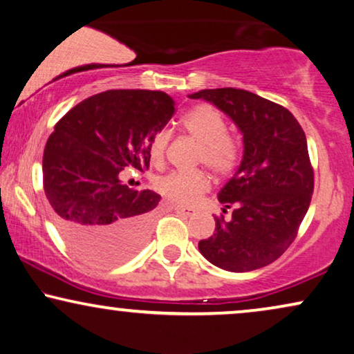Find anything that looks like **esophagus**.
<instances>
[{"instance_id":"34e87169","label":"esophagus","mask_w":354,"mask_h":354,"mask_svg":"<svg viewBox=\"0 0 354 354\" xmlns=\"http://www.w3.org/2000/svg\"><path fill=\"white\" fill-rule=\"evenodd\" d=\"M174 211H177V212H180V214H185V216H192L193 212V209H190V207H183V206H174Z\"/></svg>"}]
</instances>
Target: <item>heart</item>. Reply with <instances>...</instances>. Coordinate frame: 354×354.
<instances>
[{"mask_svg":"<svg viewBox=\"0 0 354 354\" xmlns=\"http://www.w3.org/2000/svg\"><path fill=\"white\" fill-rule=\"evenodd\" d=\"M183 127L196 142L201 143L198 162L206 164L217 176H227L236 167L240 147L227 135V125L222 115L209 106H196L183 118ZM169 135L159 132L149 145V154L154 162H161L167 149ZM159 193L177 205L188 206L209 188V177L203 171L169 172L156 180Z\"/></svg>","mask_w":354,"mask_h":354,"instance_id":"heart-1","label":"heart"}]
</instances>
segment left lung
<instances>
[{"label": "left lung", "instance_id": "1", "mask_svg": "<svg viewBox=\"0 0 354 354\" xmlns=\"http://www.w3.org/2000/svg\"><path fill=\"white\" fill-rule=\"evenodd\" d=\"M229 115L243 135V158L217 195L232 219H216V234L198 250L211 264L230 272L264 268L283 254L297 236L314 190L306 135L283 106L240 88L200 90Z\"/></svg>", "mask_w": 354, "mask_h": 354}]
</instances>
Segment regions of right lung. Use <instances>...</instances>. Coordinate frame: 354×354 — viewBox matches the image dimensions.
<instances>
[{
    "mask_svg": "<svg viewBox=\"0 0 354 354\" xmlns=\"http://www.w3.org/2000/svg\"><path fill=\"white\" fill-rule=\"evenodd\" d=\"M174 114L162 91L108 90L74 106L48 138L43 187L61 235L77 254L113 266L147 243L161 196L120 182L149 167V145Z\"/></svg>",
    "mask_w": 354,
    "mask_h": 354,
    "instance_id": "right-lung-1",
    "label": "right lung"
}]
</instances>
